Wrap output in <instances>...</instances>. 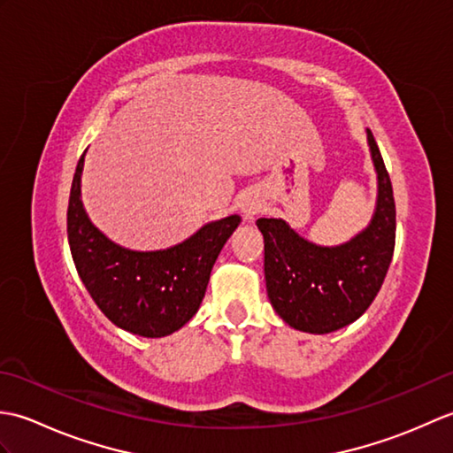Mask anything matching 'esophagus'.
Here are the masks:
<instances>
[{"label": "esophagus", "instance_id": "34e87169", "mask_svg": "<svg viewBox=\"0 0 453 453\" xmlns=\"http://www.w3.org/2000/svg\"><path fill=\"white\" fill-rule=\"evenodd\" d=\"M258 211H261V202H258L257 198H245L242 202V214L245 216L247 221H251Z\"/></svg>", "mask_w": 453, "mask_h": 453}]
</instances>
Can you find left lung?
<instances>
[{
  "mask_svg": "<svg viewBox=\"0 0 453 453\" xmlns=\"http://www.w3.org/2000/svg\"><path fill=\"white\" fill-rule=\"evenodd\" d=\"M378 175L375 210L350 242H307L280 218L257 219L265 237V280L274 311L297 331L326 334L368 310L388 274L395 247V200L373 134L365 130Z\"/></svg>",
  "mask_w": 453,
  "mask_h": 453,
  "instance_id": "left-lung-1",
  "label": "left lung"
}]
</instances>
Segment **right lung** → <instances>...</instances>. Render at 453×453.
Segmentation results:
<instances>
[{"label":"right lung","mask_w":453,"mask_h":453,"mask_svg":"<svg viewBox=\"0 0 453 453\" xmlns=\"http://www.w3.org/2000/svg\"><path fill=\"white\" fill-rule=\"evenodd\" d=\"M85 151L75 167L67 204V242L81 282L99 310L120 329L148 339L179 331L198 311L211 266L242 218L234 214L210 221L182 243L159 251L117 245L93 226L85 211Z\"/></svg>","instance_id":"obj_1"}]
</instances>
